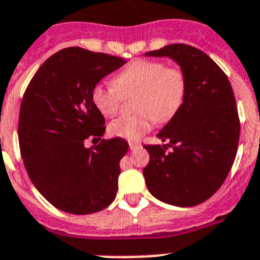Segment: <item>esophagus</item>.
<instances>
[{"label": "esophagus", "instance_id": "esophagus-1", "mask_svg": "<svg viewBox=\"0 0 260 260\" xmlns=\"http://www.w3.org/2000/svg\"><path fill=\"white\" fill-rule=\"evenodd\" d=\"M128 147H130L132 151H134V150H138V148L141 147V145H139V143H135V142H130V143H128Z\"/></svg>", "mask_w": 260, "mask_h": 260}]
</instances>
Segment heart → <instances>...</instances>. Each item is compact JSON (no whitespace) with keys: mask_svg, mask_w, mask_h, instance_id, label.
Instances as JSON below:
<instances>
[{"mask_svg":"<svg viewBox=\"0 0 260 260\" xmlns=\"http://www.w3.org/2000/svg\"><path fill=\"white\" fill-rule=\"evenodd\" d=\"M187 80L180 68L166 67L156 60H135L115 75L114 85L97 84L92 101L105 117L119 110L122 94L138 92L135 109L138 114L123 115L109 125L113 137L137 141L151 128L152 121L166 122L183 104Z\"/></svg>","mask_w":260,"mask_h":260,"instance_id":"heart-1","label":"heart"}]
</instances>
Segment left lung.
I'll list each match as a JSON object with an SVG mask.
<instances>
[{"label":"left lung","mask_w":260,"mask_h":260,"mask_svg":"<svg viewBox=\"0 0 260 260\" xmlns=\"http://www.w3.org/2000/svg\"><path fill=\"white\" fill-rule=\"evenodd\" d=\"M145 55L170 57L187 80L183 104L157 133L167 143L145 146L150 154L143 170L146 185L166 204L199 205L219 189L236 159L241 126L232 85L208 55L188 44ZM167 147L173 151L166 153Z\"/></svg>","instance_id":"obj_1"}]
</instances>
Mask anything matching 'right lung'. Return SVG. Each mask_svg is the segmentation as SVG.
Returning <instances> with one entry per match:
<instances>
[{
	"mask_svg": "<svg viewBox=\"0 0 260 260\" xmlns=\"http://www.w3.org/2000/svg\"><path fill=\"white\" fill-rule=\"evenodd\" d=\"M125 59L80 47L57 51L41 66L21 104L18 139L28 177L55 208L90 214L113 203L128 150L122 138L101 139L105 118L92 101L97 84Z\"/></svg>",
	"mask_w": 260,
	"mask_h": 260,
	"instance_id": "right-lung-1",
	"label": "right lung"
}]
</instances>
